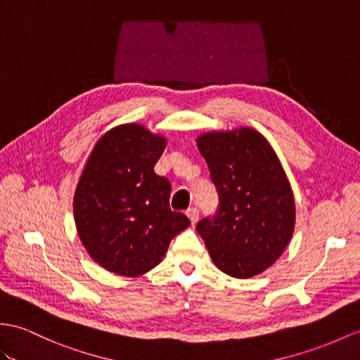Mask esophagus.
Listing matches in <instances>:
<instances>
[{
	"label": "esophagus",
	"mask_w": 360,
	"mask_h": 360,
	"mask_svg": "<svg viewBox=\"0 0 360 360\" xmlns=\"http://www.w3.org/2000/svg\"><path fill=\"white\" fill-rule=\"evenodd\" d=\"M186 215H188V218L191 220L192 226H194V224L198 221V210H197L195 207L188 209V210H186Z\"/></svg>",
	"instance_id": "34e87169"
}]
</instances>
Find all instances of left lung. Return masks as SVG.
<instances>
[{
	"mask_svg": "<svg viewBox=\"0 0 360 360\" xmlns=\"http://www.w3.org/2000/svg\"><path fill=\"white\" fill-rule=\"evenodd\" d=\"M197 146L220 195L215 218L201 220L197 232L226 275H259L283 255L295 231V197L283 165L250 127L207 131Z\"/></svg>",
	"mask_w": 360,
	"mask_h": 360,
	"instance_id": "1",
	"label": "left lung"
}]
</instances>
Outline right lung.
Segmentation results:
<instances>
[{"mask_svg": "<svg viewBox=\"0 0 360 360\" xmlns=\"http://www.w3.org/2000/svg\"><path fill=\"white\" fill-rule=\"evenodd\" d=\"M168 140L140 124L112 127L96 142L73 198L79 240L101 267L137 278L160 264L189 227L169 207L171 185L154 172Z\"/></svg>", "mask_w": 360, "mask_h": 360, "instance_id": "right-lung-1", "label": "right lung"}]
</instances>
